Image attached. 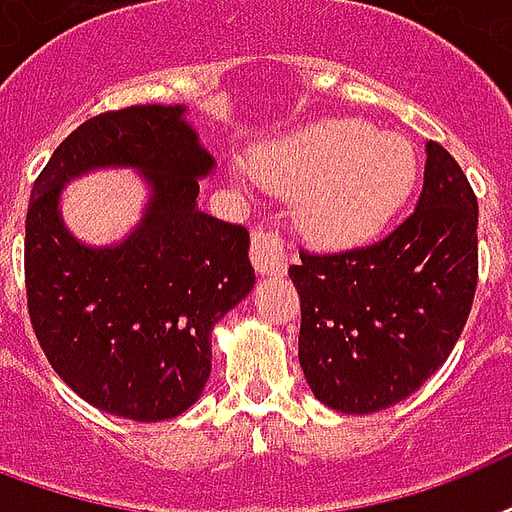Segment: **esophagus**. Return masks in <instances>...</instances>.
Listing matches in <instances>:
<instances>
[{
	"mask_svg": "<svg viewBox=\"0 0 512 512\" xmlns=\"http://www.w3.org/2000/svg\"><path fill=\"white\" fill-rule=\"evenodd\" d=\"M251 261L259 275H285L288 269V253H285L283 237L267 227H256L251 232Z\"/></svg>",
	"mask_w": 512,
	"mask_h": 512,
	"instance_id": "34e87169",
	"label": "esophagus"
}]
</instances>
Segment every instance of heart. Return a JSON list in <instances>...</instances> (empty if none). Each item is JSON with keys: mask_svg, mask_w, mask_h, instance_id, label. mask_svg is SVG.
I'll use <instances>...</instances> for the list:
<instances>
[{"mask_svg": "<svg viewBox=\"0 0 512 512\" xmlns=\"http://www.w3.org/2000/svg\"><path fill=\"white\" fill-rule=\"evenodd\" d=\"M251 173L272 192H299L301 235L344 251L390 227L417 186L419 162L403 138L358 120H323L253 152Z\"/></svg>", "mask_w": 512, "mask_h": 512, "instance_id": "b5f03b06", "label": "heart"}]
</instances>
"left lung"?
Masks as SVG:
<instances>
[{"mask_svg": "<svg viewBox=\"0 0 512 512\" xmlns=\"http://www.w3.org/2000/svg\"><path fill=\"white\" fill-rule=\"evenodd\" d=\"M299 363L320 403L374 414L417 392L454 350L478 285V200L441 144L427 141L417 211L342 253H299Z\"/></svg>", "mask_w": 512, "mask_h": 512, "instance_id": "obj_1", "label": "left lung"}]
</instances>
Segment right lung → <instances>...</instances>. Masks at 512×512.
Returning a JSON list of instances; mask_svg holds the SVG:
<instances>
[{
  "label": "right lung",
  "mask_w": 512,
  "mask_h": 512,
  "mask_svg": "<svg viewBox=\"0 0 512 512\" xmlns=\"http://www.w3.org/2000/svg\"><path fill=\"white\" fill-rule=\"evenodd\" d=\"M184 106H128L82 122L53 152L26 213V296L39 347L79 398L114 417L184 414L211 376V331L251 293L248 229L197 208L213 157ZM98 167H136L150 202L117 246L79 244L62 186Z\"/></svg>",
  "instance_id": "add662e5"
}]
</instances>
